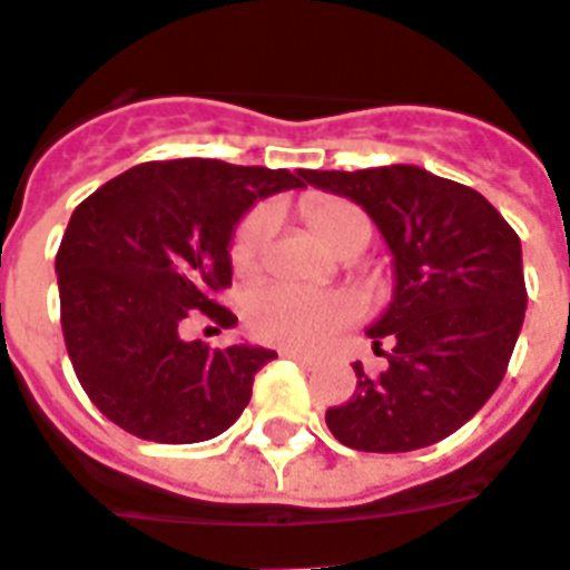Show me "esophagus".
<instances>
[{
    "label": "esophagus",
    "instance_id": "1",
    "mask_svg": "<svg viewBox=\"0 0 570 570\" xmlns=\"http://www.w3.org/2000/svg\"><path fill=\"white\" fill-rule=\"evenodd\" d=\"M282 354H285V357H291V360H296V363H299V366H305V368H314L320 363L314 354H303V352H282Z\"/></svg>",
    "mask_w": 570,
    "mask_h": 570
}]
</instances>
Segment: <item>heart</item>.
<instances>
[{"label": "heart", "mask_w": 570, "mask_h": 570, "mask_svg": "<svg viewBox=\"0 0 570 570\" xmlns=\"http://www.w3.org/2000/svg\"><path fill=\"white\" fill-rule=\"evenodd\" d=\"M305 225L343 256H357L372 238L366 213L337 196H305L299 202ZM276 230V210L262 204L242 218L230 245L233 271L253 276L262 267ZM357 303L343 291H305L294 285H267L247 303V325L259 340L291 352H314L340 328L354 323Z\"/></svg>", "instance_id": "b5f03b06"}]
</instances>
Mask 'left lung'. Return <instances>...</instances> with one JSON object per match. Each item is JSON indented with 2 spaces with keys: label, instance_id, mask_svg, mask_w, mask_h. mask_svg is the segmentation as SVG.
Here are the masks:
<instances>
[{
  "label": "left lung",
  "instance_id": "left-lung-1",
  "mask_svg": "<svg viewBox=\"0 0 570 570\" xmlns=\"http://www.w3.org/2000/svg\"><path fill=\"white\" fill-rule=\"evenodd\" d=\"M303 178L360 204L395 265L392 303L366 332L374 352L393 343L386 372L368 377L354 363L357 392L325 412V424L340 444L363 452L438 444L508 372L528 308L517 230L473 187L412 164L303 169Z\"/></svg>",
  "mask_w": 570,
  "mask_h": 570
}]
</instances>
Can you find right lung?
I'll return each mask as SVG.
<instances>
[{
	"label": "right lung",
	"mask_w": 570,
	"mask_h": 570,
	"mask_svg": "<svg viewBox=\"0 0 570 570\" xmlns=\"http://www.w3.org/2000/svg\"><path fill=\"white\" fill-rule=\"evenodd\" d=\"M296 187L303 169L149 160L71 213L57 250L62 337L111 424L158 444H198L236 424L276 352L187 343L181 328L193 311L218 328L236 325L213 299L233 279L236 225L259 198Z\"/></svg>",
	"instance_id": "right-lung-1"
}]
</instances>
